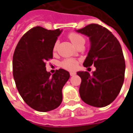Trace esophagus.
I'll use <instances>...</instances> for the list:
<instances>
[{"label":"esophagus","instance_id":"esophagus-1","mask_svg":"<svg viewBox=\"0 0 133 133\" xmlns=\"http://www.w3.org/2000/svg\"><path fill=\"white\" fill-rule=\"evenodd\" d=\"M70 76H74V75H76V72H70Z\"/></svg>","mask_w":133,"mask_h":133}]
</instances>
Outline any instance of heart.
I'll return each instance as SVG.
<instances>
[{"instance_id": "b5f03b06", "label": "heart", "mask_w": 133, "mask_h": 133, "mask_svg": "<svg viewBox=\"0 0 133 133\" xmlns=\"http://www.w3.org/2000/svg\"><path fill=\"white\" fill-rule=\"evenodd\" d=\"M68 38L75 46H77L81 42H84V38L83 36L75 32H72L69 34ZM56 48H57V43H56L54 45V50H56ZM61 66L63 68L68 70H74L75 69H77L78 66V62L74 58H68L61 63Z\"/></svg>"}]
</instances>
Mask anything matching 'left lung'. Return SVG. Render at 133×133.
Masks as SVG:
<instances>
[{"mask_svg":"<svg viewBox=\"0 0 133 133\" xmlns=\"http://www.w3.org/2000/svg\"><path fill=\"white\" fill-rule=\"evenodd\" d=\"M87 36L90 48L83 65H92L96 70L77 74L81 77V99L88 105L105 107L116 99L122 89L125 75V60L119 41L108 30L98 24H90L76 30Z\"/></svg>","mask_w":133,"mask_h":133,"instance_id":"1","label":"left lung"}]
</instances>
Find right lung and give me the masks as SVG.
I'll return each instance as SVG.
<instances>
[{"label":"right lung","mask_w":133,"mask_h":133,"mask_svg":"<svg viewBox=\"0 0 133 133\" xmlns=\"http://www.w3.org/2000/svg\"><path fill=\"white\" fill-rule=\"evenodd\" d=\"M63 30L35 27L27 32L15 49L13 76L20 95L29 106L39 112L58 108L62 102V89L70 73L59 69L51 75L45 61L53 57V49Z\"/></svg>","instance_id":"obj_1"}]
</instances>
